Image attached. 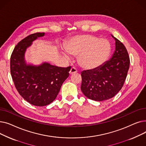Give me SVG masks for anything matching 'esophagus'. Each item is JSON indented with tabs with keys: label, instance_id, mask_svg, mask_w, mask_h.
<instances>
[{
	"label": "esophagus",
	"instance_id": "34e87169",
	"mask_svg": "<svg viewBox=\"0 0 146 146\" xmlns=\"http://www.w3.org/2000/svg\"><path fill=\"white\" fill-rule=\"evenodd\" d=\"M77 72H78L77 69H76L75 67H72L70 72H69V73H70V74H72L73 73H77Z\"/></svg>",
	"mask_w": 146,
	"mask_h": 146
}]
</instances>
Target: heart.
Wrapping results in <instances>:
<instances>
[{"instance_id":"b5f03b06","label":"heart","mask_w":146,"mask_h":146,"mask_svg":"<svg viewBox=\"0 0 146 146\" xmlns=\"http://www.w3.org/2000/svg\"><path fill=\"white\" fill-rule=\"evenodd\" d=\"M66 51L78 56L79 65L86 70H94L103 65L109 57L111 45L108 40L93 35L81 34L68 40L65 45ZM64 55L67 57L64 53Z\"/></svg>"}]
</instances>
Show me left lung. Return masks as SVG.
I'll return each mask as SVG.
<instances>
[{
	"label": "left lung",
	"instance_id": "left-lung-1",
	"mask_svg": "<svg viewBox=\"0 0 146 146\" xmlns=\"http://www.w3.org/2000/svg\"><path fill=\"white\" fill-rule=\"evenodd\" d=\"M115 51L111 58L96 69L81 73V90L89 99L102 101L115 95L124 85L129 67V57L124 46L117 38Z\"/></svg>",
	"mask_w": 146,
	"mask_h": 146
}]
</instances>
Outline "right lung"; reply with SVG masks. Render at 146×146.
I'll list each match as a JSON object with an SVG mask.
<instances>
[{"label":"right lung","mask_w":146,"mask_h":146,"mask_svg":"<svg viewBox=\"0 0 146 146\" xmlns=\"http://www.w3.org/2000/svg\"><path fill=\"white\" fill-rule=\"evenodd\" d=\"M44 33L30 34L19 41L11 57V73L20 95L35 106H46L54 101L61 86L68 77L71 67H59L44 63L40 66L27 65L24 54L27 47Z\"/></svg>","instance_id":"right-lung-1"}]
</instances>
